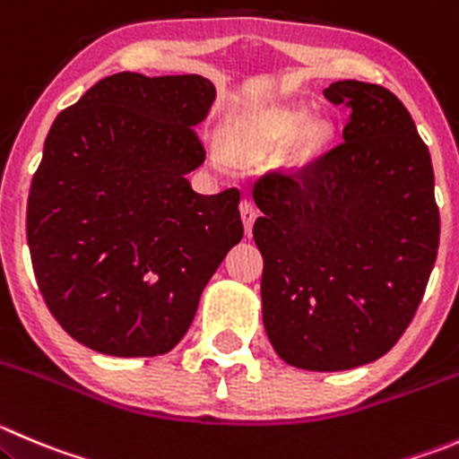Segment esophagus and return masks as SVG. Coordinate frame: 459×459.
<instances>
[{"mask_svg": "<svg viewBox=\"0 0 459 459\" xmlns=\"http://www.w3.org/2000/svg\"><path fill=\"white\" fill-rule=\"evenodd\" d=\"M239 215H242V221H244V230H247V235L251 238V230H253V221H255V206H253L248 199H242L239 202Z\"/></svg>", "mask_w": 459, "mask_h": 459, "instance_id": "obj_1", "label": "esophagus"}]
</instances>
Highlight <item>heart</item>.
<instances>
[{
    "label": "heart",
    "instance_id": "1",
    "mask_svg": "<svg viewBox=\"0 0 459 459\" xmlns=\"http://www.w3.org/2000/svg\"><path fill=\"white\" fill-rule=\"evenodd\" d=\"M311 117H314V109L309 105H282L248 111L235 126L233 143L244 154L266 152L275 145L291 141L311 121ZM329 139H332V126L329 123L314 121L307 127L305 145L309 150L323 148ZM208 157H211V163L217 170H233V152H230L224 141H211Z\"/></svg>",
    "mask_w": 459,
    "mask_h": 459
}]
</instances>
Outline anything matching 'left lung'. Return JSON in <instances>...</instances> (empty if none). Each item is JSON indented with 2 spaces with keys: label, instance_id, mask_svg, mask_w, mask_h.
<instances>
[{
  "label": "left lung",
  "instance_id": "8db88e82",
  "mask_svg": "<svg viewBox=\"0 0 459 459\" xmlns=\"http://www.w3.org/2000/svg\"><path fill=\"white\" fill-rule=\"evenodd\" d=\"M352 107L338 148L253 188L264 260L262 320L284 363L338 372L393 350L411 325L439 247L430 152L381 84L325 89Z\"/></svg>",
  "mask_w": 459,
  "mask_h": 459
}]
</instances>
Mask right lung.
<instances>
[{
  "instance_id": "obj_1",
  "label": "right lung",
  "mask_w": 459,
  "mask_h": 459,
  "mask_svg": "<svg viewBox=\"0 0 459 459\" xmlns=\"http://www.w3.org/2000/svg\"><path fill=\"white\" fill-rule=\"evenodd\" d=\"M204 75L114 74L57 114L30 181L35 280L71 338L109 357H159L186 336L204 287L242 239L239 190L199 195Z\"/></svg>"
}]
</instances>
